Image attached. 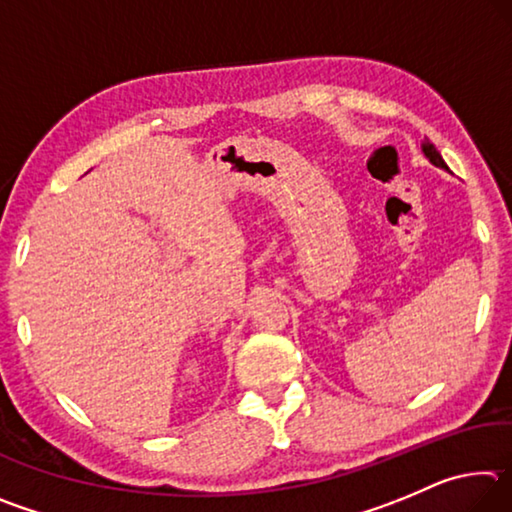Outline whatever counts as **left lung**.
Wrapping results in <instances>:
<instances>
[{"mask_svg":"<svg viewBox=\"0 0 512 512\" xmlns=\"http://www.w3.org/2000/svg\"><path fill=\"white\" fill-rule=\"evenodd\" d=\"M422 153H424V158H427V160L433 164V167H440V169L449 171V167H447L445 160H443V155L438 153L436 146H433L429 140H424V142H422Z\"/></svg>","mask_w":512,"mask_h":512,"instance_id":"left-lung-1","label":"left lung"}]
</instances>
